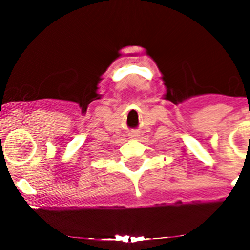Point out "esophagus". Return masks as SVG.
Listing matches in <instances>:
<instances>
[{
    "instance_id": "34e87169",
    "label": "esophagus",
    "mask_w": 250,
    "mask_h": 250,
    "mask_svg": "<svg viewBox=\"0 0 250 250\" xmlns=\"http://www.w3.org/2000/svg\"><path fill=\"white\" fill-rule=\"evenodd\" d=\"M129 137H130V138H135V137H137V135H135V134H130Z\"/></svg>"
}]
</instances>
